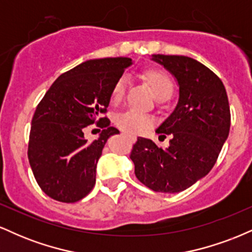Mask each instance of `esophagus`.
Here are the masks:
<instances>
[{
	"mask_svg": "<svg viewBox=\"0 0 252 252\" xmlns=\"http://www.w3.org/2000/svg\"><path fill=\"white\" fill-rule=\"evenodd\" d=\"M129 138H130V140H131V141H136V137H135V136L129 135Z\"/></svg>",
	"mask_w": 252,
	"mask_h": 252,
	"instance_id": "esophagus-1",
	"label": "esophagus"
}]
</instances>
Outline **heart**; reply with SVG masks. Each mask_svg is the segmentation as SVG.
<instances>
[{"label": "heart", "instance_id": "obj_1", "mask_svg": "<svg viewBox=\"0 0 252 252\" xmlns=\"http://www.w3.org/2000/svg\"><path fill=\"white\" fill-rule=\"evenodd\" d=\"M143 79L148 84L153 94L156 99L161 97H170L173 92V83L168 74L158 68H147L142 73ZM126 79L124 77L120 78L114 85L111 91V102L114 104L120 103L126 94ZM116 124L123 131L132 135L143 134L153 126L152 118L141 112L128 110L120 114L116 117Z\"/></svg>", "mask_w": 252, "mask_h": 252}]
</instances>
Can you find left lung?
<instances>
[{
  "label": "left lung",
  "instance_id": "8db88e82",
  "mask_svg": "<svg viewBox=\"0 0 252 252\" xmlns=\"http://www.w3.org/2000/svg\"><path fill=\"white\" fill-rule=\"evenodd\" d=\"M152 59L168 70L179 85L174 111L156 129L158 134L170 136L169 146L163 149L138 137L130 158L136 178L144 186L155 192L178 193L215 166L230 131V105L224 84L201 63L163 54H154Z\"/></svg>",
  "mask_w": 252,
  "mask_h": 252
}]
</instances>
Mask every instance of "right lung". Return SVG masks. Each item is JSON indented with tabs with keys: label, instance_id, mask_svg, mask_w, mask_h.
Segmentation results:
<instances>
[{
	"label": "right lung",
	"instance_id": "right-lung-1",
	"mask_svg": "<svg viewBox=\"0 0 252 252\" xmlns=\"http://www.w3.org/2000/svg\"><path fill=\"white\" fill-rule=\"evenodd\" d=\"M131 63L130 58L82 63L58 77L37 104L28 160L40 189L54 200L79 201L94 189L104 144L120 132L100 115L106 112L114 85ZM91 124L103 130L89 143L83 132Z\"/></svg>",
	"mask_w": 252,
	"mask_h": 252
}]
</instances>
